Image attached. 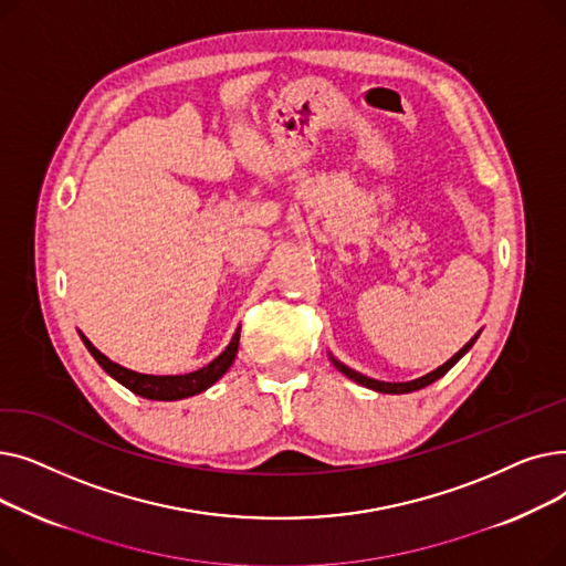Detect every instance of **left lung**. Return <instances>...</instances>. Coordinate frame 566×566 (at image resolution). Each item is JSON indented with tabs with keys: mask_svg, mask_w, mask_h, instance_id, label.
I'll return each instance as SVG.
<instances>
[{
	"mask_svg": "<svg viewBox=\"0 0 566 566\" xmlns=\"http://www.w3.org/2000/svg\"><path fill=\"white\" fill-rule=\"evenodd\" d=\"M474 339H478V335H474L457 355L454 358H450L448 363H444L442 367H438V369H433L431 374H427V376H422V378H415V380H408V382H385V380H374V378H367V376H363V374H358V371H353V369H348L346 365H342L339 360H335L333 355H331V360H333V365L344 374V376H348L350 380H355V382H360V385H365V388H369V390H376V392H385V395H403V392H415V390H422V388H427V385H431L433 380H438L440 376H444L448 374L461 358L463 355L468 353V348L474 344Z\"/></svg>",
	"mask_w": 566,
	"mask_h": 566,
	"instance_id": "obj_1",
	"label": "left lung"
}]
</instances>
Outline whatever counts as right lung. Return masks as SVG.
<instances>
[{
    "label": "right lung",
    "mask_w": 566,
    "mask_h": 566,
    "mask_svg": "<svg viewBox=\"0 0 566 566\" xmlns=\"http://www.w3.org/2000/svg\"><path fill=\"white\" fill-rule=\"evenodd\" d=\"M84 346L88 348V353L94 355L96 363L114 378L128 388L130 392L144 397V399H154V401H176V399H186V397H195L203 390L211 388L216 380H220L227 369L233 365V358L238 353V342H241V331H235V335L231 337L229 346L218 355L213 363H208L206 367L184 374V376H151V374H137L133 369H126L122 365L112 363L107 355H103L92 342H88L82 333H80Z\"/></svg>",
    "instance_id": "1"
}]
</instances>
